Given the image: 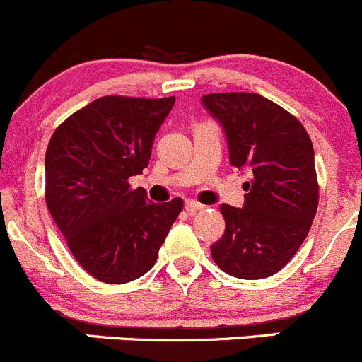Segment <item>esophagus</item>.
Segmentation results:
<instances>
[{
  "label": "esophagus",
  "instance_id": "1",
  "mask_svg": "<svg viewBox=\"0 0 362 362\" xmlns=\"http://www.w3.org/2000/svg\"><path fill=\"white\" fill-rule=\"evenodd\" d=\"M185 207H186V211H188V213H197V211H202L204 209L202 204L197 202V200H186Z\"/></svg>",
  "mask_w": 362,
  "mask_h": 362
}]
</instances>
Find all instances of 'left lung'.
Returning a JSON list of instances; mask_svg holds the SVG:
<instances>
[{"instance_id":"obj_1","label":"left lung","mask_w":362,"mask_h":362,"mask_svg":"<svg viewBox=\"0 0 362 362\" xmlns=\"http://www.w3.org/2000/svg\"><path fill=\"white\" fill-rule=\"evenodd\" d=\"M202 103L223 127L230 163L250 173L245 206L221 204L225 234L214 264L243 280L276 274L310 232L318 207L311 139L301 121L257 93H211Z\"/></svg>"}]
</instances>
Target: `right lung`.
<instances>
[{
    "label": "right lung",
    "instance_id": "1",
    "mask_svg": "<svg viewBox=\"0 0 362 362\" xmlns=\"http://www.w3.org/2000/svg\"><path fill=\"white\" fill-rule=\"evenodd\" d=\"M169 98L109 95L71 114L45 153V204L78 266L103 284H128L156 262L182 199L149 202L130 177L151 158Z\"/></svg>",
    "mask_w": 362,
    "mask_h": 362
}]
</instances>
